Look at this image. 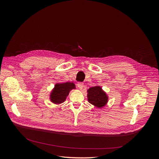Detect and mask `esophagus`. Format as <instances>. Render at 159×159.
<instances>
[{
  "label": "esophagus",
  "instance_id": "obj_1",
  "mask_svg": "<svg viewBox=\"0 0 159 159\" xmlns=\"http://www.w3.org/2000/svg\"><path fill=\"white\" fill-rule=\"evenodd\" d=\"M77 86L79 87V89H82L83 88V87H84V84H83L82 82H78Z\"/></svg>",
  "mask_w": 159,
  "mask_h": 159
}]
</instances>
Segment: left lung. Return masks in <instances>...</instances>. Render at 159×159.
<instances>
[{
    "label": "left lung",
    "instance_id": "1",
    "mask_svg": "<svg viewBox=\"0 0 159 159\" xmlns=\"http://www.w3.org/2000/svg\"><path fill=\"white\" fill-rule=\"evenodd\" d=\"M88 92V102L97 107H104L108 101V97L99 86H95L89 88Z\"/></svg>",
    "mask_w": 159,
    "mask_h": 159
}]
</instances>
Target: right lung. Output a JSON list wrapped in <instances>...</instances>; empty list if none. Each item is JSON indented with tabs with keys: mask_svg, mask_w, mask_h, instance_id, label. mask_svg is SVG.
Returning a JSON list of instances; mask_svg holds the SVG:
<instances>
[{
	"mask_svg": "<svg viewBox=\"0 0 159 159\" xmlns=\"http://www.w3.org/2000/svg\"><path fill=\"white\" fill-rule=\"evenodd\" d=\"M73 89H75V85L73 82L57 83L50 94V101L55 104L64 102Z\"/></svg>",
	"mask_w": 159,
	"mask_h": 159,
	"instance_id": "add662e5",
	"label": "right lung"
}]
</instances>
